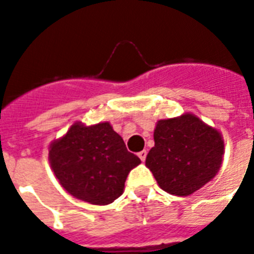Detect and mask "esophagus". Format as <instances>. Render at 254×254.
<instances>
[{
  "mask_svg": "<svg viewBox=\"0 0 254 254\" xmlns=\"http://www.w3.org/2000/svg\"><path fill=\"white\" fill-rule=\"evenodd\" d=\"M146 155H147L146 150H142V151H139V153H138L139 159H141V161H142V162H145V159H146Z\"/></svg>",
  "mask_w": 254,
  "mask_h": 254,
  "instance_id": "1",
  "label": "esophagus"
}]
</instances>
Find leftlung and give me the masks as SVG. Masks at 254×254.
Wrapping results in <instances>:
<instances>
[{
	"label": "left lung",
	"instance_id": "obj_1",
	"mask_svg": "<svg viewBox=\"0 0 254 254\" xmlns=\"http://www.w3.org/2000/svg\"><path fill=\"white\" fill-rule=\"evenodd\" d=\"M224 139L192 113L159 120L146 167L163 191L187 196L212 181L223 163Z\"/></svg>",
	"mask_w": 254,
	"mask_h": 254
}]
</instances>
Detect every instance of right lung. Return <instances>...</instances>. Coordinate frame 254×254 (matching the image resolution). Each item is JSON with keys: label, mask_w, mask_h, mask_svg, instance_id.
<instances>
[{"label": "right lung", "mask_w": 254, "mask_h": 254, "mask_svg": "<svg viewBox=\"0 0 254 254\" xmlns=\"http://www.w3.org/2000/svg\"><path fill=\"white\" fill-rule=\"evenodd\" d=\"M49 161L69 195L96 205L111 204L121 196L127 174L141 163L109 123H75L51 142Z\"/></svg>", "instance_id": "1"}]
</instances>
